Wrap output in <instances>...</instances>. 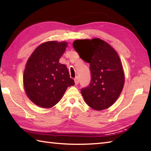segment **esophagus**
<instances>
[{
	"mask_svg": "<svg viewBox=\"0 0 151 151\" xmlns=\"http://www.w3.org/2000/svg\"><path fill=\"white\" fill-rule=\"evenodd\" d=\"M74 81H75V85H77L79 83V78L78 76H76V77L75 78V79H74Z\"/></svg>",
	"mask_w": 151,
	"mask_h": 151,
	"instance_id": "1",
	"label": "esophagus"
}]
</instances>
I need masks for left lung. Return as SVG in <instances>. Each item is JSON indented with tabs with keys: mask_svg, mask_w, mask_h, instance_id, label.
<instances>
[{
	"mask_svg": "<svg viewBox=\"0 0 151 151\" xmlns=\"http://www.w3.org/2000/svg\"><path fill=\"white\" fill-rule=\"evenodd\" d=\"M73 47L90 64L91 81L88 86L81 89L85 102L96 110L109 108L119 96L125 81L117 52L99 38L76 40Z\"/></svg>",
	"mask_w": 151,
	"mask_h": 151,
	"instance_id": "left-lung-1",
	"label": "left lung"
}]
</instances>
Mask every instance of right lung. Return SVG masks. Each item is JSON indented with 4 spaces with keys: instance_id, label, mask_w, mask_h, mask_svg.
Wrapping results in <instances>:
<instances>
[{
    "instance_id": "1",
    "label": "right lung",
    "mask_w": 151,
    "mask_h": 151,
    "mask_svg": "<svg viewBox=\"0 0 151 151\" xmlns=\"http://www.w3.org/2000/svg\"><path fill=\"white\" fill-rule=\"evenodd\" d=\"M66 42L43 43L29 57L24 73V85L29 100L42 108H51L75 84L67 66L59 62Z\"/></svg>"
}]
</instances>
